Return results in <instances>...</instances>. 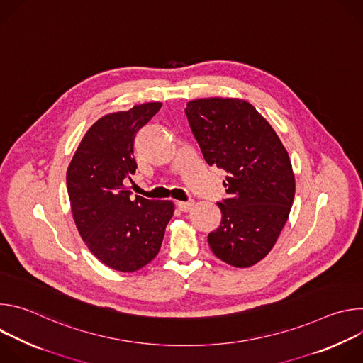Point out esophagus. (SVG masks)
I'll return each mask as SVG.
<instances>
[{"label":"esophagus","mask_w":363,"mask_h":363,"mask_svg":"<svg viewBox=\"0 0 363 363\" xmlns=\"http://www.w3.org/2000/svg\"><path fill=\"white\" fill-rule=\"evenodd\" d=\"M177 206H178V208L182 211V213H188L191 208H192V206H194V202L192 201H178L177 202Z\"/></svg>","instance_id":"esophagus-1"}]
</instances>
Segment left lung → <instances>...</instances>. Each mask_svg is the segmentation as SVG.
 Segmentation results:
<instances>
[{"label":"left lung","mask_w":363,"mask_h":363,"mask_svg":"<svg viewBox=\"0 0 363 363\" xmlns=\"http://www.w3.org/2000/svg\"><path fill=\"white\" fill-rule=\"evenodd\" d=\"M185 115L205 162L228 174L227 198L217 202L221 223L208 244L230 266H254L274 247L290 214L296 182L289 153L245 100L196 99Z\"/></svg>","instance_id":"left-lung-1"}]
</instances>
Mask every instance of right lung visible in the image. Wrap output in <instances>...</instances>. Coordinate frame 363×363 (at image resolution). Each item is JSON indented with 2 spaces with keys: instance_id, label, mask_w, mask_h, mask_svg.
Here are the masks:
<instances>
[{
  "instance_id": "add662e5",
  "label": "right lung",
  "mask_w": 363,
  "mask_h": 363,
  "mask_svg": "<svg viewBox=\"0 0 363 363\" xmlns=\"http://www.w3.org/2000/svg\"><path fill=\"white\" fill-rule=\"evenodd\" d=\"M161 106L150 101L100 118L67 169L72 213L83 241L97 260L122 273L136 272L157 257L174 216L171 201L133 199L123 184L138 168L135 136Z\"/></svg>"
}]
</instances>
